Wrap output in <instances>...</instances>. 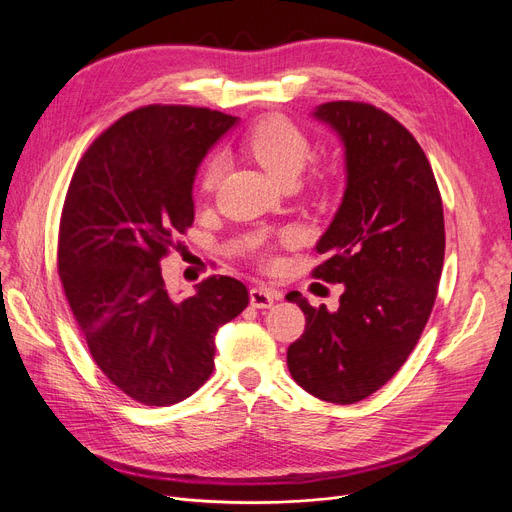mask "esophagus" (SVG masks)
I'll return each mask as SVG.
<instances>
[{
	"instance_id": "esophagus-1",
	"label": "esophagus",
	"mask_w": 512,
	"mask_h": 512,
	"mask_svg": "<svg viewBox=\"0 0 512 512\" xmlns=\"http://www.w3.org/2000/svg\"><path fill=\"white\" fill-rule=\"evenodd\" d=\"M276 299H278V294L272 288H267V286H253L251 288V305L257 307V309L272 307Z\"/></svg>"
}]
</instances>
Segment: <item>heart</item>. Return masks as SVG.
Returning <instances> with one entry per match:
<instances>
[{"mask_svg":"<svg viewBox=\"0 0 512 512\" xmlns=\"http://www.w3.org/2000/svg\"><path fill=\"white\" fill-rule=\"evenodd\" d=\"M245 149L282 182H292L311 157V143L303 128L284 116H265L245 134ZM222 178V159L209 157L201 174V191L213 193Z\"/></svg>","mask_w":512,"mask_h":512,"instance_id":"1","label":"heart"}]
</instances>
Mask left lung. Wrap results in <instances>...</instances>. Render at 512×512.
Here are the masks:
<instances>
[{
	"mask_svg": "<svg viewBox=\"0 0 512 512\" xmlns=\"http://www.w3.org/2000/svg\"><path fill=\"white\" fill-rule=\"evenodd\" d=\"M315 118L344 143L346 191L317 242L326 259L311 272L344 284L338 311L288 301L305 313L286 363L303 390L353 405L405 365L432 315L444 265V209L432 166L413 134L361 101L319 105Z\"/></svg>",
	"mask_w": 512,
	"mask_h": 512,
	"instance_id": "obj_1",
	"label": "left lung"
}]
</instances>
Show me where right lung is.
I'll return each mask as SVG.
<instances>
[{
	"label": "right lung",
	"instance_id": "1",
	"mask_svg": "<svg viewBox=\"0 0 512 512\" xmlns=\"http://www.w3.org/2000/svg\"><path fill=\"white\" fill-rule=\"evenodd\" d=\"M236 118L143 105L80 157L58 234L66 301L103 375L145 407H170L213 371V336L249 305L236 278L209 276L178 299L161 261L193 226L197 166Z\"/></svg>",
	"mask_w": 512,
	"mask_h": 512
}]
</instances>
